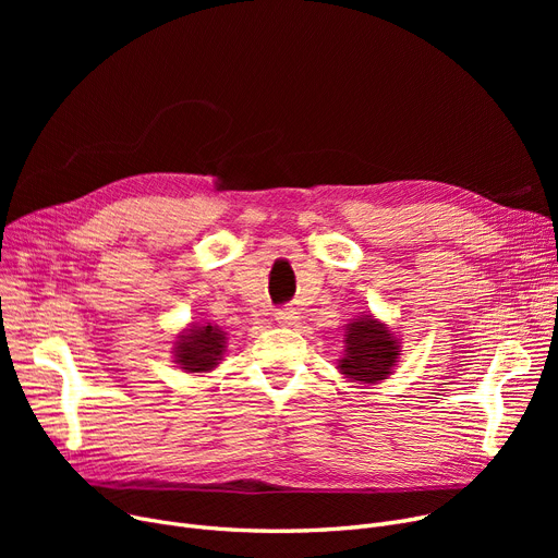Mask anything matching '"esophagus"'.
Wrapping results in <instances>:
<instances>
[{
    "mask_svg": "<svg viewBox=\"0 0 558 558\" xmlns=\"http://www.w3.org/2000/svg\"><path fill=\"white\" fill-rule=\"evenodd\" d=\"M276 320L280 326H296L299 324V312L294 307H280L276 310Z\"/></svg>",
    "mask_w": 558,
    "mask_h": 558,
    "instance_id": "esophagus-1",
    "label": "esophagus"
}]
</instances>
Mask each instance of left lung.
<instances>
[{
    "mask_svg": "<svg viewBox=\"0 0 558 558\" xmlns=\"http://www.w3.org/2000/svg\"><path fill=\"white\" fill-rule=\"evenodd\" d=\"M343 337L345 353L337 364L341 375L360 385H377L391 375L402 350L383 320L362 314L345 326Z\"/></svg>",
    "mask_w": 558,
    "mask_h": 558,
    "instance_id": "8db88e82",
    "label": "left lung"
}]
</instances>
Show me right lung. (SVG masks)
Returning a JSON list of instances; mask_svg holds the SVG:
<instances>
[{
    "instance_id": "1",
    "label": "right lung",
    "mask_w": 558,
    "mask_h": 558,
    "mask_svg": "<svg viewBox=\"0 0 558 558\" xmlns=\"http://www.w3.org/2000/svg\"><path fill=\"white\" fill-rule=\"evenodd\" d=\"M226 353V332L219 326L192 324L173 343V362L185 373H208Z\"/></svg>"
}]
</instances>
